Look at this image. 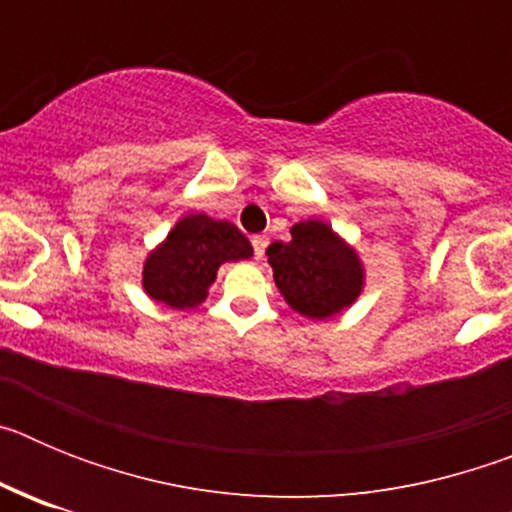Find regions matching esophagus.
I'll return each mask as SVG.
<instances>
[{
    "mask_svg": "<svg viewBox=\"0 0 512 512\" xmlns=\"http://www.w3.org/2000/svg\"><path fill=\"white\" fill-rule=\"evenodd\" d=\"M251 246H253V256H256V259H264L266 246H269V238H266V235H253Z\"/></svg>",
    "mask_w": 512,
    "mask_h": 512,
    "instance_id": "esophagus-1",
    "label": "esophagus"
}]
</instances>
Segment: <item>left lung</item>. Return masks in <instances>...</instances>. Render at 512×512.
Returning <instances> with one entry per match:
<instances>
[{
	"instance_id": "8db88e82",
	"label": "left lung",
	"mask_w": 512,
	"mask_h": 512,
	"mask_svg": "<svg viewBox=\"0 0 512 512\" xmlns=\"http://www.w3.org/2000/svg\"><path fill=\"white\" fill-rule=\"evenodd\" d=\"M266 256L284 300L305 318L336 315L364 287L359 256L320 220L292 225V241L271 243Z\"/></svg>"
}]
</instances>
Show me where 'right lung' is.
<instances>
[{"label":"right lung","mask_w":512,"mask_h":512,"mask_svg":"<svg viewBox=\"0 0 512 512\" xmlns=\"http://www.w3.org/2000/svg\"><path fill=\"white\" fill-rule=\"evenodd\" d=\"M251 256V243L233 223L187 215L146 259L143 289L161 305L189 310L205 300L220 264Z\"/></svg>","instance_id":"1"}]
</instances>
